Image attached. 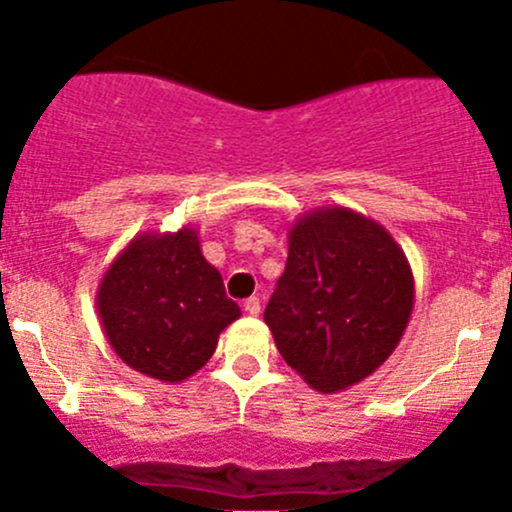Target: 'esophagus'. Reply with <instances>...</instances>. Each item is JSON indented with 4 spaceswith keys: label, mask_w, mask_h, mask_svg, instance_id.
<instances>
[{
    "label": "esophagus",
    "mask_w": 512,
    "mask_h": 512,
    "mask_svg": "<svg viewBox=\"0 0 512 512\" xmlns=\"http://www.w3.org/2000/svg\"><path fill=\"white\" fill-rule=\"evenodd\" d=\"M245 313L247 315H260V298H247L245 300Z\"/></svg>",
    "instance_id": "esophagus-1"
}]
</instances>
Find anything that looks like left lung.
Masks as SVG:
<instances>
[{
	"mask_svg": "<svg viewBox=\"0 0 512 512\" xmlns=\"http://www.w3.org/2000/svg\"><path fill=\"white\" fill-rule=\"evenodd\" d=\"M412 308V267L379 222L331 204L290 224L265 323L285 364L315 391L336 394L374 374Z\"/></svg>",
	"mask_w": 512,
	"mask_h": 512,
	"instance_id": "obj_1",
	"label": "left lung"
}]
</instances>
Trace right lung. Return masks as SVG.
Masks as SVG:
<instances>
[{"mask_svg": "<svg viewBox=\"0 0 512 512\" xmlns=\"http://www.w3.org/2000/svg\"><path fill=\"white\" fill-rule=\"evenodd\" d=\"M95 308L123 364L164 384L197 374L242 315L191 224L136 234L103 272Z\"/></svg>", "mask_w": 512, "mask_h": 512, "instance_id": "right-lung-1", "label": "right lung"}]
</instances>
